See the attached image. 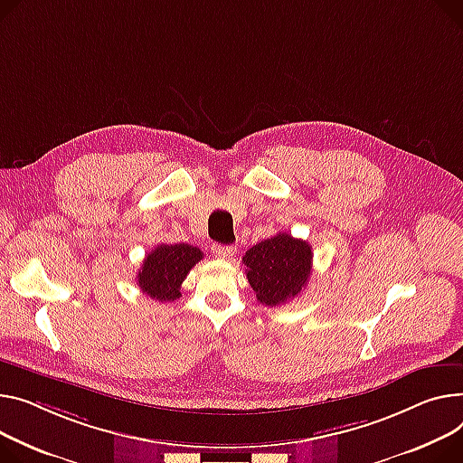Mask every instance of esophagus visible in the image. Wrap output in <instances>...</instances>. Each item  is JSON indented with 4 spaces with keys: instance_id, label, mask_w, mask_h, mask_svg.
I'll return each mask as SVG.
<instances>
[{
    "instance_id": "obj_1",
    "label": "esophagus",
    "mask_w": 463,
    "mask_h": 463,
    "mask_svg": "<svg viewBox=\"0 0 463 463\" xmlns=\"http://www.w3.org/2000/svg\"><path fill=\"white\" fill-rule=\"evenodd\" d=\"M212 253L218 259H227L229 260L236 255V248H232V245H213Z\"/></svg>"
}]
</instances>
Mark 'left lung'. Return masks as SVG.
Here are the masks:
<instances>
[{
    "instance_id": "obj_1",
    "label": "left lung",
    "mask_w": 463,
    "mask_h": 463,
    "mask_svg": "<svg viewBox=\"0 0 463 463\" xmlns=\"http://www.w3.org/2000/svg\"><path fill=\"white\" fill-rule=\"evenodd\" d=\"M241 262L257 299L275 307L294 299L309 283L313 250L305 240L279 232L245 251Z\"/></svg>"
}]
</instances>
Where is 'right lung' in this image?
<instances>
[{"instance_id": "right-lung-1", "label": "right lung", "mask_w": 463, "mask_h": 463, "mask_svg": "<svg viewBox=\"0 0 463 463\" xmlns=\"http://www.w3.org/2000/svg\"><path fill=\"white\" fill-rule=\"evenodd\" d=\"M201 259L203 251L194 245L160 243L145 257L137 271V285L152 299L175 301L180 298L182 281Z\"/></svg>"}]
</instances>
